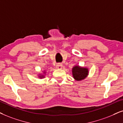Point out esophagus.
Segmentation results:
<instances>
[{"mask_svg": "<svg viewBox=\"0 0 123 123\" xmlns=\"http://www.w3.org/2000/svg\"><path fill=\"white\" fill-rule=\"evenodd\" d=\"M56 68L58 69H61L62 68V63H57L56 65Z\"/></svg>", "mask_w": 123, "mask_h": 123, "instance_id": "34e87169", "label": "esophagus"}]
</instances>
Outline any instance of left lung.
<instances>
[{"label": "left lung", "instance_id": "1", "mask_svg": "<svg viewBox=\"0 0 123 123\" xmlns=\"http://www.w3.org/2000/svg\"><path fill=\"white\" fill-rule=\"evenodd\" d=\"M73 75L74 78L77 80H84L88 75V69L81 68L79 66H74L72 69Z\"/></svg>", "mask_w": 123, "mask_h": 123}]
</instances>
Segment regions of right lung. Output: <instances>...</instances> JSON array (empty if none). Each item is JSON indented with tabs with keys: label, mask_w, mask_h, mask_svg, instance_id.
<instances>
[{
	"label": "right lung",
	"mask_w": 123,
	"mask_h": 123,
	"mask_svg": "<svg viewBox=\"0 0 123 123\" xmlns=\"http://www.w3.org/2000/svg\"><path fill=\"white\" fill-rule=\"evenodd\" d=\"M40 77V78H43V75H42V76H40V77Z\"/></svg>",
	"instance_id": "right-lung-1"
}]
</instances>
